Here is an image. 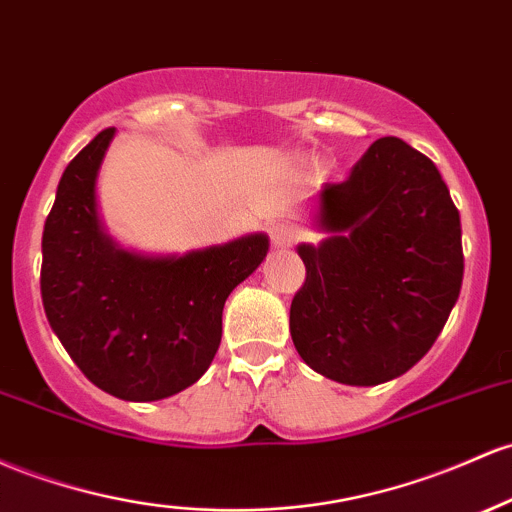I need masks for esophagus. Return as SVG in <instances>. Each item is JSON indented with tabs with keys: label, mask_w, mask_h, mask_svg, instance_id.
<instances>
[{
	"label": "esophagus",
	"mask_w": 512,
	"mask_h": 512,
	"mask_svg": "<svg viewBox=\"0 0 512 512\" xmlns=\"http://www.w3.org/2000/svg\"><path fill=\"white\" fill-rule=\"evenodd\" d=\"M299 228L291 226V223H277V226H272L269 230V238H272V247H277V250H284V247H291L299 240Z\"/></svg>",
	"instance_id": "34e87169"
}]
</instances>
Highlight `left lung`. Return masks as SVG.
<instances>
[{
  "label": "left lung",
  "mask_w": 512,
  "mask_h": 512,
  "mask_svg": "<svg viewBox=\"0 0 512 512\" xmlns=\"http://www.w3.org/2000/svg\"><path fill=\"white\" fill-rule=\"evenodd\" d=\"M320 226L333 235L299 245L296 350L340 384L406 374L435 345L462 289V223L445 179L401 138H379L345 182L320 189Z\"/></svg>",
  "instance_id": "left-lung-1"
}]
</instances>
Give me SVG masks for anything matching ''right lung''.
Returning a JSON list of instances; mask_svg holds the SVG:
<instances>
[{
  "label": "right lung",
  "instance_id": "obj_1",
  "mask_svg": "<svg viewBox=\"0 0 512 512\" xmlns=\"http://www.w3.org/2000/svg\"><path fill=\"white\" fill-rule=\"evenodd\" d=\"M114 128L60 177L43 228L41 296L50 328L82 374L123 401L174 396L209 369L230 291L267 257L265 235L184 257H140L101 230L94 182Z\"/></svg>",
  "mask_w": 512,
  "mask_h": 512
}]
</instances>
